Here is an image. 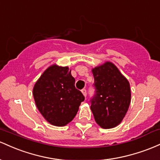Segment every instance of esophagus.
I'll return each mask as SVG.
<instances>
[{"label":"esophagus","mask_w":160,"mask_h":160,"mask_svg":"<svg viewBox=\"0 0 160 160\" xmlns=\"http://www.w3.org/2000/svg\"><path fill=\"white\" fill-rule=\"evenodd\" d=\"M82 94H83L84 96H85L86 98V96H87V91H86V89H85V88L82 89Z\"/></svg>","instance_id":"obj_1"}]
</instances>
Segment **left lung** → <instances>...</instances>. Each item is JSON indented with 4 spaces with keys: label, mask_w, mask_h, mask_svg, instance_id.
<instances>
[{
    "label": "left lung",
    "mask_w": 160,
    "mask_h": 160,
    "mask_svg": "<svg viewBox=\"0 0 160 160\" xmlns=\"http://www.w3.org/2000/svg\"><path fill=\"white\" fill-rule=\"evenodd\" d=\"M95 93L91 109L96 122L103 128L117 126L125 117L131 102L128 81L110 62L92 69Z\"/></svg>",
    "instance_id": "left-lung-1"
}]
</instances>
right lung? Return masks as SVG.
I'll list each match as a JSON object with an SVG mask.
<instances>
[{"instance_id":"right-lung-1","label":"right lung","mask_w":160,"mask_h":160,"mask_svg":"<svg viewBox=\"0 0 160 160\" xmlns=\"http://www.w3.org/2000/svg\"><path fill=\"white\" fill-rule=\"evenodd\" d=\"M67 66L53 65L44 72L33 88L35 104L48 122L64 126L74 119L85 97L75 88Z\"/></svg>"}]
</instances>
